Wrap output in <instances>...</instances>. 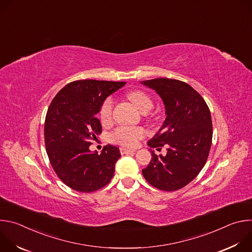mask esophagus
I'll use <instances>...</instances> for the list:
<instances>
[{"mask_svg": "<svg viewBox=\"0 0 252 252\" xmlns=\"http://www.w3.org/2000/svg\"><path fill=\"white\" fill-rule=\"evenodd\" d=\"M121 154L122 155H126V154H129V153H134L135 151H132V150H128V149H125V148H121Z\"/></svg>", "mask_w": 252, "mask_h": 252, "instance_id": "1", "label": "esophagus"}]
</instances>
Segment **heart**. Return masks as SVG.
<instances>
[{
  "instance_id": "heart-1",
  "label": "heart",
  "mask_w": 252,
  "mask_h": 252,
  "mask_svg": "<svg viewBox=\"0 0 252 252\" xmlns=\"http://www.w3.org/2000/svg\"><path fill=\"white\" fill-rule=\"evenodd\" d=\"M128 99L135 105L141 113H148L154 105L152 97L143 91L132 90L126 94ZM114 101L111 96L104 98L99 107V120L101 124L106 125L111 123L113 118ZM145 135V129L141 127L119 126L112 133V140L125 147H134L137 141Z\"/></svg>"
}]
</instances>
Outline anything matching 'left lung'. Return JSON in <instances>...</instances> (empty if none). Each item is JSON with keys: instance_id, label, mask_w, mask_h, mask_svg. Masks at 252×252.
Listing matches in <instances>:
<instances>
[{"instance_id": "1", "label": "left lung", "mask_w": 252, "mask_h": 252, "mask_svg": "<svg viewBox=\"0 0 252 252\" xmlns=\"http://www.w3.org/2000/svg\"><path fill=\"white\" fill-rule=\"evenodd\" d=\"M162 98L166 119L149 140L151 148L166 146L165 157L152 152L150 164L142 169L147 182L165 191L188 186L204 166L212 140L210 111L203 97L189 84L167 78L142 81Z\"/></svg>"}]
</instances>
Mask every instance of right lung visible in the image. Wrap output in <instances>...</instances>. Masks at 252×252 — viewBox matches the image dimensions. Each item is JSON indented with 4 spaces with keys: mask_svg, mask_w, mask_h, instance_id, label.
Segmentation results:
<instances>
[{
    "mask_svg": "<svg viewBox=\"0 0 252 252\" xmlns=\"http://www.w3.org/2000/svg\"><path fill=\"white\" fill-rule=\"evenodd\" d=\"M126 82L75 81L53 98L45 120V145L50 162L61 181L71 189L92 192L105 187L121 158L119 148L107 145L100 155L89 147L101 133L95 115L104 98Z\"/></svg>",
    "mask_w": 252,
    "mask_h": 252,
    "instance_id": "add662e5",
    "label": "right lung"
}]
</instances>
